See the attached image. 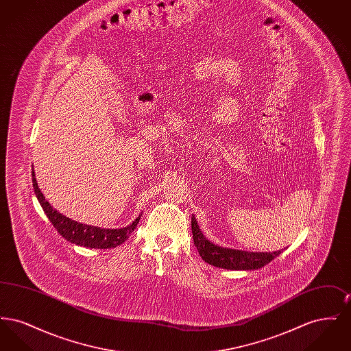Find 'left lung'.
I'll return each instance as SVG.
<instances>
[{"mask_svg": "<svg viewBox=\"0 0 351 351\" xmlns=\"http://www.w3.org/2000/svg\"><path fill=\"white\" fill-rule=\"evenodd\" d=\"M193 242L199 250L202 261L225 269H258L274 261L283 250L272 252H252L221 247L208 241L201 233L196 218L192 217Z\"/></svg>", "mask_w": 351, "mask_h": 351, "instance_id": "obj_1", "label": "left lung"}]
</instances>
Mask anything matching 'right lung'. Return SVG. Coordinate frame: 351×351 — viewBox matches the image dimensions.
<instances>
[{
  "instance_id": "right-lung-1",
  "label": "right lung",
  "mask_w": 351,
  "mask_h": 351,
  "mask_svg": "<svg viewBox=\"0 0 351 351\" xmlns=\"http://www.w3.org/2000/svg\"><path fill=\"white\" fill-rule=\"evenodd\" d=\"M32 175H33L35 196L39 201V204L42 205L46 216L50 219L53 228L58 230V233L60 234L63 238H66L71 243H75V245L83 246V247H89V249L117 247L129 238V235L133 233L135 226L139 222L141 216L135 218L133 222L130 225H128L126 228L101 229L97 226H90V225H85V223H80L77 221H73L71 218L63 216L62 213H59L56 209H53L51 206L50 202L46 200V197L43 196V193L40 192V189L38 186L34 169L32 171Z\"/></svg>"
}]
</instances>
